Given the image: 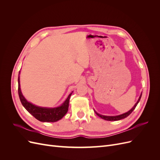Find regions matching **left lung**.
Here are the masks:
<instances>
[{
	"mask_svg": "<svg viewBox=\"0 0 160 160\" xmlns=\"http://www.w3.org/2000/svg\"><path fill=\"white\" fill-rule=\"evenodd\" d=\"M142 93L141 94V95L139 96L138 101H137V103L135 104V105L132 108V109H130L129 111H128L127 113H123V114L119 115H117V116H106V115H100V114L97 113L96 111H95V113H96L97 115H98L99 116V117H100L101 118H102V119H105V120H107V121H118V120H120V119H124V118H127L128 115H129L131 113H132V111L135 109V108H136L137 105L138 104L139 101H140V99H141V98H142Z\"/></svg>",
	"mask_w": 160,
	"mask_h": 160,
	"instance_id": "obj_1",
	"label": "left lung"
}]
</instances>
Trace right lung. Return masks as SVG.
Segmentation results:
<instances>
[{"instance_id": "obj_1", "label": "right lung", "mask_w": 160, "mask_h": 160, "mask_svg": "<svg viewBox=\"0 0 160 160\" xmlns=\"http://www.w3.org/2000/svg\"><path fill=\"white\" fill-rule=\"evenodd\" d=\"M18 93L22 105L28 111V113H30L33 117H35L38 121L42 122H55L63 118L67 113L69 108L70 97L72 93L69 95L68 98L65 101V102L59 107L55 108H41L28 102L25 98V97L22 95L20 88V77H19V75L18 77Z\"/></svg>"}]
</instances>
